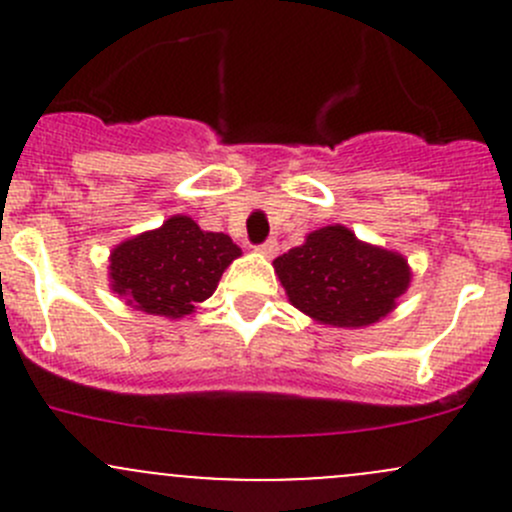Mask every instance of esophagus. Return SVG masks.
<instances>
[{
	"instance_id": "obj_1",
	"label": "esophagus",
	"mask_w": 512,
	"mask_h": 512,
	"mask_svg": "<svg viewBox=\"0 0 512 512\" xmlns=\"http://www.w3.org/2000/svg\"><path fill=\"white\" fill-rule=\"evenodd\" d=\"M257 252H260V255H265V257H275L277 255V240L262 242V245L257 247Z\"/></svg>"
}]
</instances>
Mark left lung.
<instances>
[{
	"mask_svg": "<svg viewBox=\"0 0 512 512\" xmlns=\"http://www.w3.org/2000/svg\"><path fill=\"white\" fill-rule=\"evenodd\" d=\"M272 267L292 307L342 329H364L389 317L411 285L401 252L359 240L344 225L309 232Z\"/></svg>",
	"mask_w": 512,
	"mask_h": 512,
	"instance_id": "1",
	"label": "left lung"
}]
</instances>
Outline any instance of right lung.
<instances>
[{"label": "right lung", "mask_w": 512, "mask_h": 512, "mask_svg": "<svg viewBox=\"0 0 512 512\" xmlns=\"http://www.w3.org/2000/svg\"><path fill=\"white\" fill-rule=\"evenodd\" d=\"M240 247L225 232L203 230L190 215H170L156 230L118 242L108 255V287L128 307L180 319L213 297Z\"/></svg>", "instance_id": "right-lung-1"}]
</instances>
